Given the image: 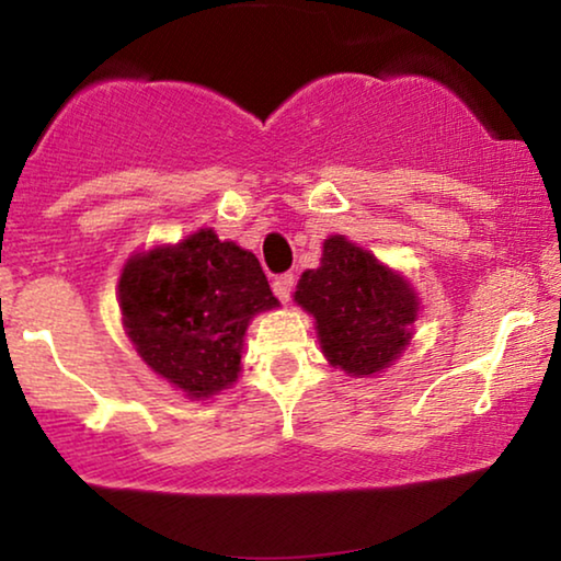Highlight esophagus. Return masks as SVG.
Segmentation results:
<instances>
[{
  "label": "esophagus",
  "instance_id": "34e87169",
  "mask_svg": "<svg viewBox=\"0 0 561 561\" xmlns=\"http://www.w3.org/2000/svg\"><path fill=\"white\" fill-rule=\"evenodd\" d=\"M290 290H294V275H290V273H283L273 280V294L278 296L283 304H286L290 298Z\"/></svg>",
  "mask_w": 561,
  "mask_h": 561
}]
</instances>
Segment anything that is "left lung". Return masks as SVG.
I'll return each mask as SVG.
<instances>
[{
  "label": "left lung",
  "mask_w": 561,
  "mask_h": 561,
  "mask_svg": "<svg viewBox=\"0 0 561 561\" xmlns=\"http://www.w3.org/2000/svg\"><path fill=\"white\" fill-rule=\"evenodd\" d=\"M294 301L313 317L327 363L350 378L386 373L421 311L411 280L344 234L327 237L321 265L301 273Z\"/></svg>",
  "instance_id": "1"
}]
</instances>
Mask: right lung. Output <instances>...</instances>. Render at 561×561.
Returning <instances> with one entry per match:
<instances>
[{
	"instance_id": "1",
	"label": "right lung",
	"mask_w": 561,
	"mask_h": 561,
	"mask_svg": "<svg viewBox=\"0 0 561 561\" xmlns=\"http://www.w3.org/2000/svg\"><path fill=\"white\" fill-rule=\"evenodd\" d=\"M117 294L137 355L191 401L234 386L250 321L280 306L257 257L211 227L129 255Z\"/></svg>"
}]
</instances>
